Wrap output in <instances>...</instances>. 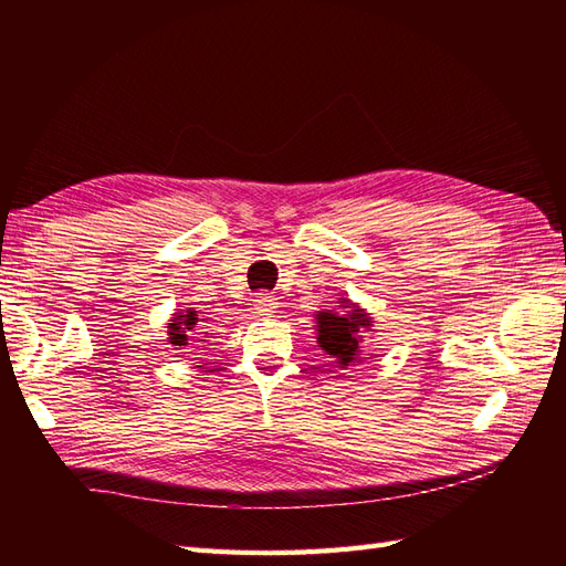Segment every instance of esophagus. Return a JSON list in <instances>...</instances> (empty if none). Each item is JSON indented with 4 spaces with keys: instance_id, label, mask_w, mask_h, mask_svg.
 <instances>
[{
    "instance_id": "34e87169",
    "label": "esophagus",
    "mask_w": 566,
    "mask_h": 566,
    "mask_svg": "<svg viewBox=\"0 0 566 566\" xmlns=\"http://www.w3.org/2000/svg\"><path fill=\"white\" fill-rule=\"evenodd\" d=\"M276 312V300H273L269 293H260L254 297V314L256 316H271Z\"/></svg>"
}]
</instances>
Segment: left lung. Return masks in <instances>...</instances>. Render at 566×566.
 <instances>
[{
	"instance_id": "1",
	"label": "left lung",
	"mask_w": 566,
	"mask_h": 566,
	"mask_svg": "<svg viewBox=\"0 0 566 566\" xmlns=\"http://www.w3.org/2000/svg\"><path fill=\"white\" fill-rule=\"evenodd\" d=\"M347 304L345 314L335 312H318L316 314V331H318V347L331 354L339 368H345L354 361H361L358 354H361V337L364 333H370L373 318L361 310V306L342 300Z\"/></svg>"
}]
</instances>
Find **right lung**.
<instances>
[{
	"label": "right lung",
	"instance_id": "obj_1",
	"mask_svg": "<svg viewBox=\"0 0 566 566\" xmlns=\"http://www.w3.org/2000/svg\"><path fill=\"white\" fill-rule=\"evenodd\" d=\"M198 314L193 310H181L172 316V323H167V339L169 345L175 347H186L188 342H191V337H196L198 333ZM198 342H205V339H198Z\"/></svg>",
	"mask_w": 566,
	"mask_h": 566
}]
</instances>
